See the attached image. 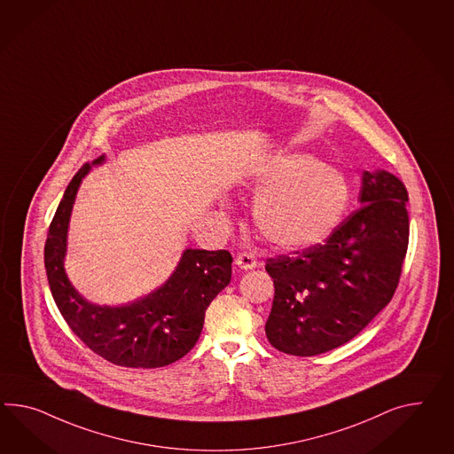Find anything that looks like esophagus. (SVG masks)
Wrapping results in <instances>:
<instances>
[{
	"label": "esophagus",
	"mask_w": 454,
	"mask_h": 454,
	"mask_svg": "<svg viewBox=\"0 0 454 454\" xmlns=\"http://www.w3.org/2000/svg\"><path fill=\"white\" fill-rule=\"evenodd\" d=\"M235 263H237L239 267L244 268V270H250V268H254L256 265L255 254H252V252H242V254H239L237 258H235Z\"/></svg>",
	"instance_id": "1"
}]
</instances>
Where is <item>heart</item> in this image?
<instances>
[{
  "mask_svg": "<svg viewBox=\"0 0 454 454\" xmlns=\"http://www.w3.org/2000/svg\"><path fill=\"white\" fill-rule=\"evenodd\" d=\"M252 217L258 233L285 250L325 240L349 206L346 177L311 154L279 158L252 181Z\"/></svg>",
  "mask_w": 454,
  "mask_h": 454,
  "instance_id": "obj_1",
  "label": "heart"
}]
</instances>
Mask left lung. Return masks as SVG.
Returning a JSON list of instances; mask_svg holds the SVG:
<instances>
[{
	"mask_svg": "<svg viewBox=\"0 0 454 454\" xmlns=\"http://www.w3.org/2000/svg\"><path fill=\"white\" fill-rule=\"evenodd\" d=\"M359 200L325 244L268 258L275 298L265 333L275 349L300 357L336 349L394 298L410 235L407 187L387 171H364Z\"/></svg>",
	"mask_w": 454,
	"mask_h": 454,
	"instance_id": "obj_1",
	"label": "left lung"
}]
</instances>
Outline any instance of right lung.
<instances>
[{
  "label": "right lung",
  "mask_w": 454,
  "mask_h": 454,
  "mask_svg": "<svg viewBox=\"0 0 454 454\" xmlns=\"http://www.w3.org/2000/svg\"><path fill=\"white\" fill-rule=\"evenodd\" d=\"M89 171L83 164L72 177L49 225L44 265L54 301L72 333L105 361L131 369L169 365L196 346L207 306L231 283L232 255L187 248L163 286L138 301L110 308L83 300L64 271V256L72 206Z\"/></svg>",
  "instance_id": "add662e5"
}]
</instances>
